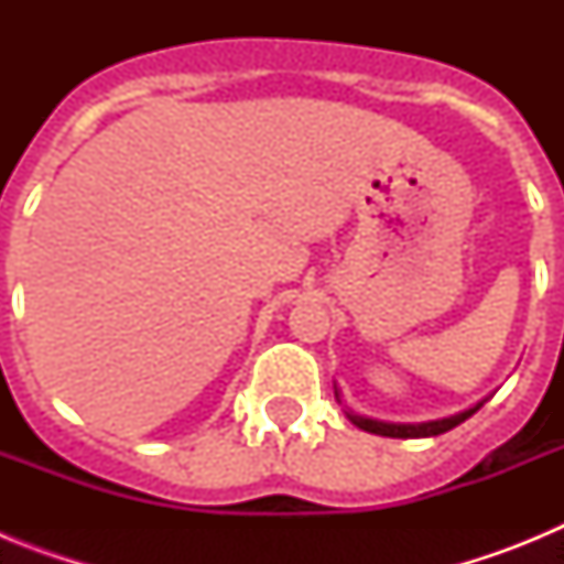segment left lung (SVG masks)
<instances>
[{"mask_svg": "<svg viewBox=\"0 0 564 564\" xmlns=\"http://www.w3.org/2000/svg\"><path fill=\"white\" fill-rule=\"evenodd\" d=\"M336 398H338V392H336ZM482 403H486V401L475 403L471 410H463V412H457V415H452V417H441V421H426V423H387V421H376V417L352 415V412H347V417L356 423L358 430L372 432V435H383V437H435V435H443V432L455 430V426H460L466 417H471L477 410H480Z\"/></svg>", "mask_w": 564, "mask_h": 564, "instance_id": "8db88e82", "label": "left lung"}]
</instances>
